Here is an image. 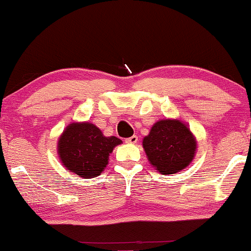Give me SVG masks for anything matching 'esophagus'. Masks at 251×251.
I'll use <instances>...</instances> for the list:
<instances>
[{
    "label": "esophagus",
    "instance_id": "34e87169",
    "mask_svg": "<svg viewBox=\"0 0 251 251\" xmlns=\"http://www.w3.org/2000/svg\"><path fill=\"white\" fill-rule=\"evenodd\" d=\"M125 142L127 144H135L138 142V137L137 135H132V137L127 138V139H125Z\"/></svg>",
    "mask_w": 251,
    "mask_h": 251
}]
</instances>
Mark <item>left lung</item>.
<instances>
[{
	"label": "left lung",
	"instance_id": "obj_1",
	"mask_svg": "<svg viewBox=\"0 0 251 251\" xmlns=\"http://www.w3.org/2000/svg\"><path fill=\"white\" fill-rule=\"evenodd\" d=\"M149 162L163 175L177 174L194 159L197 142L190 128L178 119L159 120L143 139Z\"/></svg>",
	"mask_w": 251,
	"mask_h": 251
}]
</instances>
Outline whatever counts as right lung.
Segmentation results:
<instances>
[{
	"instance_id": "add662e5",
	"label": "right lung",
	"mask_w": 251,
	"mask_h": 251,
	"mask_svg": "<svg viewBox=\"0 0 251 251\" xmlns=\"http://www.w3.org/2000/svg\"><path fill=\"white\" fill-rule=\"evenodd\" d=\"M122 143L113 135L105 137L93 124L72 123L60 135L57 154L68 171L88 179L101 174L109 153Z\"/></svg>"
}]
</instances>
